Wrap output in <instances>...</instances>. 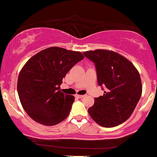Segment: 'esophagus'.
<instances>
[{"label":"esophagus","instance_id":"obj_1","mask_svg":"<svg viewBox=\"0 0 157 157\" xmlns=\"http://www.w3.org/2000/svg\"><path fill=\"white\" fill-rule=\"evenodd\" d=\"M75 97H77V98H80V99H81V98H82V97H85V95L76 94V95H75Z\"/></svg>","mask_w":157,"mask_h":157}]
</instances>
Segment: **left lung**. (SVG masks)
<instances>
[{
    "mask_svg": "<svg viewBox=\"0 0 157 157\" xmlns=\"http://www.w3.org/2000/svg\"><path fill=\"white\" fill-rule=\"evenodd\" d=\"M95 63L98 84L106 87L102 96L94 99L88 112L98 125L111 128L131 117L142 95L138 70L130 60L117 52L96 49L83 52Z\"/></svg>",
    "mask_w": 157,
    "mask_h": 157,
    "instance_id": "left-lung-1",
    "label": "left lung"
}]
</instances>
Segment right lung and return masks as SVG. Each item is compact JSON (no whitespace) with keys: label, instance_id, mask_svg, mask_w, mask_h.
Listing matches in <instances>:
<instances>
[{"label":"right lung","instance_id":"right-lung-1","mask_svg":"<svg viewBox=\"0 0 157 157\" xmlns=\"http://www.w3.org/2000/svg\"><path fill=\"white\" fill-rule=\"evenodd\" d=\"M84 58L80 52L47 48L32 56L21 68L17 79L20 101L35 122L52 126L69 114L75 97L60 91L66 74Z\"/></svg>","mask_w":157,"mask_h":157}]
</instances>
